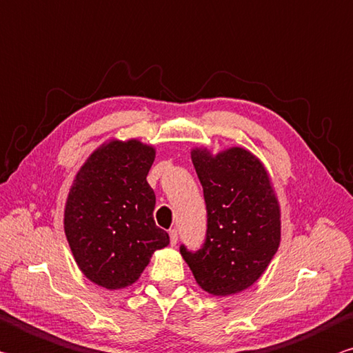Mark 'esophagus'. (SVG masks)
<instances>
[{
  "mask_svg": "<svg viewBox=\"0 0 353 353\" xmlns=\"http://www.w3.org/2000/svg\"><path fill=\"white\" fill-rule=\"evenodd\" d=\"M177 239H179V233H177V230H176V228L170 230V242H171V245H172V247H174L176 243H177Z\"/></svg>",
  "mask_w": 353,
  "mask_h": 353,
  "instance_id": "obj_1",
  "label": "esophagus"
}]
</instances>
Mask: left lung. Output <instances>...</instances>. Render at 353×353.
<instances>
[{"mask_svg": "<svg viewBox=\"0 0 353 353\" xmlns=\"http://www.w3.org/2000/svg\"><path fill=\"white\" fill-rule=\"evenodd\" d=\"M191 160L207 205V238L201 250L181 253L196 283L214 296L253 285L278 252L281 208L265 166L253 152L232 146L217 152L199 146Z\"/></svg>", "mask_w": 353, "mask_h": 353, "instance_id": "8db88e82", "label": "left lung"}]
</instances>
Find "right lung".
Returning a JSON list of instances; mask_svg holds the SVG:
<instances>
[{
	"mask_svg": "<svg viewBox=\"0 0 353 353\" xmlns=\"http://www.w3.org/2000/svg\"><path fill=\"white\" fill-rule=\"evenodd\" d=\"M156 148L137 139L111 140L77 172L65 207V233L81 273L117 290L136 283L170 236L152 217L156 194L146 182Z\"/></svg>",
	"mask_w": 353,
	"mask_h": 353,
	"instance_id": "1",
	"label": "right lung"
}]
</instances>
